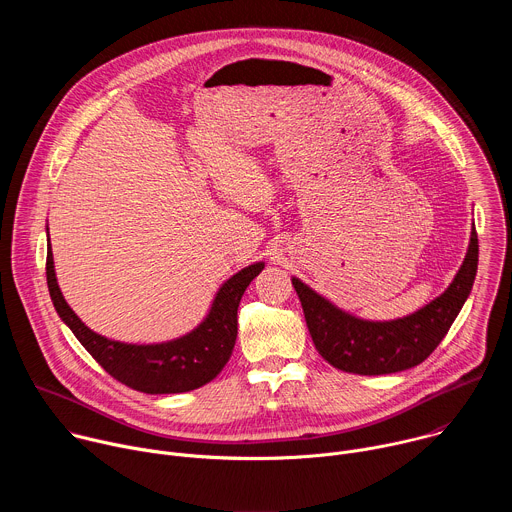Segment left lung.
Returning a JSON list of instances; mask_svg holds the SVG:
<instances>
[{
	"label": "left lung",
	"mask_w": 512,
	"mask_h": 512,
	"mask_svg": "<svg viewBox=\"0 0 512 512\" xmlns=\"http://www.w3.org/2000/svg\"><path fill=\"white\" fill-rule=\"evenodd\" d=\"M478 269V235L472 229L466 259L450 287L419 312L393 322H364L334 308L300 279H291L312 340L334 369L389 375L417 367L444 340L460 314Z\"/></svg>",
	"instance_id": "1"
}]
</instances>
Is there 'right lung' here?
<instances>
[{
    "label": "right lung",
    "instance_id": "1",
    "mask_svg": "<svg viewBox=\"0 0 512 512\" xmlns=\"http://www.w3.org/2000/svg\"><path fill=\"white\" fill-rule=\"evenodd\" d=\"M261 269L263 263H255L233 275L218 289L206 320L190 334L164 344L137 346L115 342L89 330L60 294L50 241L46 255V281L58 316L115 381L148 395L198 389L225 369L237 340L239 302Z\"/></svg>",
    "mask_w": 512,
    "mask_h": 512
}]
</instances>
